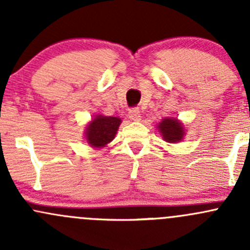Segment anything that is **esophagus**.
<instances>
[{
	"label": "esophagus",
	"mask_w": 250,
	"mask_h": 250,
	"mask_svg": "<svg viewBox=\"0 0 250 250\" xmlns=\"http://www.w3.org/2000/svg\"><path fill=\"white\" fill-rule=\"evenodd\" d=\"M129 118L134 122H138V121L141 120V115L139 109H130L129 110Z\"/></svg>",
	"instance_id": "34e87169"
}]
</instances>
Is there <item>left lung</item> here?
<instances>
[{
  "label": "left lung",
  "instance_id": "8db88e82",
  "mask_svg": "<svg viewBox=\"0 0 250 250\" xmlns=\"http://www.w3.org/2000/svg\"><path fill=\"white\" fill-rule=\"evenodd\" d=\"M158 130L162 134L163 140L167 143H179L184 139L185 129H184L183 123L179 122L176 118H163L157 125Z\"/></svg>",
  "mask_w": 250,
  "mask_h": 250
}]
</instances>
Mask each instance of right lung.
Here are the masks:
<instances>
[{"instance_id": "add662e5", "label": "right lung", "mask_w": 250, "mask_h": 250, "mask_svg": "<svg viewBox=\"0 0 250 250\" xmlns=\"http://www.w3.org/2000/svg\"><path fill=\"white\" fill-rule=\"evenodd\" d=\"M121 122L118 117L97 115L85 127V140L92 147H104L113 140Z\"/></svg>"}]
</instances>
